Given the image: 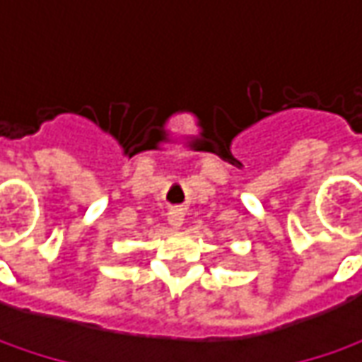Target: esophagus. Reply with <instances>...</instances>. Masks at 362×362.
<instances>
[{"instance_id":"34e87169","label":"esophagus","mask_w":362,"mask_h":362,"mask_svg":"<svg viewBox=\"0 0 362 362\" xmlns=\"http://www.w3.org/2000/svg\"><path fill=\"white\" fill-rule=\"evenodd\" d=\"M169 226H171L173 230H179V228L183 226V211H181V209H171V211H169Z\"/></svg>"}]
</instances>
